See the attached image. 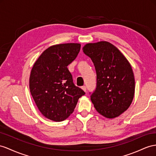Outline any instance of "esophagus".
Masks as SVG:
<instances>
[{
  "instance_id": "obj_1",
  "label": "esophagus",
  "mask_w": 156,
  "mask_h": 156,
  "mask_svg": "<svg viewBox=\"0 0 156 156\" xmlns=\"http://www.w3.org/2000/svg\"><path fill=\"white\" fill-rule=\"evenodd\" d=\"M82 89L84 91H86V87L85 86H82Z\"/></svg>"
}]
</instances>
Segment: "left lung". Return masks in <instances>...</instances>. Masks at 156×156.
I'll return each instance as SVG.
<instances>
[{
	"mask_svg": "<svg viewBox=\"0 0 156 156\" xmlns=\"http://www.w3.org/2000/svg\"><path fill=\"white\" fill-rule=\"evenodd\" d=\"M83 51L96 71V88L90 92L95 109L107 118L119 116L129 108L134 95V77L129 61L107 41L86 44Z\"/></svg>",
	"mask_w": 156,
	"mask_h": 156,
	"instance_id": "obj_1",
	"label": "left lung"
}]
</instances>
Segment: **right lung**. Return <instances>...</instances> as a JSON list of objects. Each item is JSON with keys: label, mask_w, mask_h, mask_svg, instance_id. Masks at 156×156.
I'll use <instances>...</instances> for the list:
<instances>
[{"label": "right lung", "mask_w": 156, "mask_h": 156, "mask_svg": "<svg viewBox=\"0 0 156 156\" xmlns=\"http://www.w3.org/2000/svg\"><path fill=\"white\" fill-rule=\"evenodd\" d=\"M81 45L65 43L48 48L35 62L30 90L43 116L60 122L73 113L78 99L85 94L73 82L68 65L76 58Z\"/></svg>", "instance_id": "add662e5"}]
</instances>
